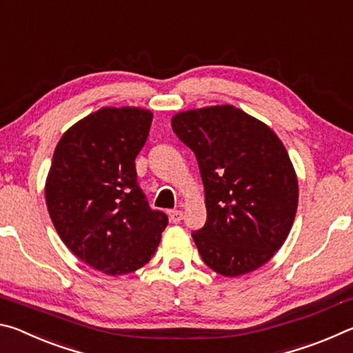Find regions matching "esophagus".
<instances>
[{
  "label": "esophagus",
  "mask_w": 353,
  "mask_h": 353,
  "mask_svg": "<svg viewBox=\"0 0 353 353\" xmlns=\"http://www.w3.org/2000/svg\"><path fill=\"white\" fill-rule=\"evenodd\" d=\"M168 216H170V221H171V223L177 224V223H181V219H182V216H183V213H182L181 210H170V212H168Z\"/></svg>",
  "instance_id": "34e87169"
}]
</instances>
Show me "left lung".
Here are the masks:
<instances>
[{
  "instance_id": "8db88e82",
  "label": "left lung",
  "mask_w": 353,
  "mask_h": 353,
  "mask_svg": "<svg viewBox=\"0 0 353 353\" xmlns=\"http://www.w3.org/2000/svg\"><path fill=\"white\" fill-rule=\"evenodd\" d=\"M174 134L198 159L207 221L191 236L205 265L225 277L252 272L282 248L299 185L276 132L234 105L179 112Z\"/></svg>"
}]
</instances>
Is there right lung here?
I'll return each instance as SVG.
<instances>
[{"label":"right lung","instance_id":"right-lung-1","mask_svg":"<svg viewBox=\"0 0 353 353\" xmlns=\"http://www.w3.org/2000/svg\"><path fill=\"white\" fill-rule=\"evenodd\" d=\"M152 117L140 107H103L73 124L52 155L45 183L52 224L73 255L107 276L145 266L168 225L137 183L135 157Z\"/></svg>","mask_w":353,"mask_h":353}]
</instances>
